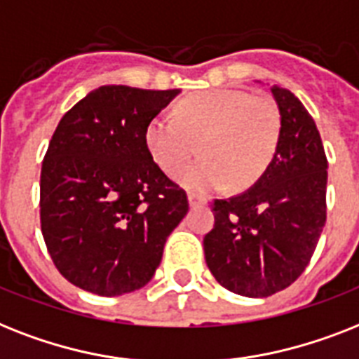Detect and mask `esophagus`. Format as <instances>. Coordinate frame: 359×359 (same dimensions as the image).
I'll list each match as a JSON object with an SVG mask.
<instances>
[{"instance_id": "1", "label": "esophagus", "mask_w": 359, "mask_h": 359, "mask_svg": "<svg viewBox=\"0 0 359 359\" xmlns=\"http://www.w3.org/2000/svg\"><path fill=\"white\" fill-rule=\"evenodd\" d=\"M189 205L191 208H200V205H205V198L198 196V194L194 193H189Z\"/></svg>"}]
</instances>
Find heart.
I'll list each match as a JSON object with an SVG mask.
<instances>
[{
  "label": "heart",
  "mask_w": 359,
  "mask_h": 359,
  "mask_svg": "<svg viewBox=\"0 0 359 359\" xmlns=\"http://www.w3.org/2000/svg\"><path fill=\"white\" fill-rule=\"evenodd\" d=\"M280 111L269 96L213 88L177 103L174 118L156 116L146 128V148L166 174L193 157L196 163L176 174L180 185L208 193L231 185L250 187L271 165L280 142Z\"/></svg>",
  "instance_id": "heart-1"
}]
</instances>
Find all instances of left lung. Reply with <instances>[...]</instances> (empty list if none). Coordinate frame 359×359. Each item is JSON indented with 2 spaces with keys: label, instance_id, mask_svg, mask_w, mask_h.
I'll return each instance as SVG.
<instances>
[{
  "label": "left lung",
  "instance_id": "8db88e82",
  "mask_svg": "<svg viewBox=\"0 0 359 359\" xmlns=\"http://www.w3.org/2000/svg\"><path fill=\"white\" fill-rule=\"evenodd\" d=\"M280 142L250 189L211 203L205 263L231 293L263 298L289 287L308 266L326 222L328 161L315 120L287 88L272 85Z\"/></svg>",
  "mask_w": 359,
  "mask_h": 359
}]
</instances>
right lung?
<instances>
[{"label":"right lung","instance_id":"right-lung-1","mask_svg":"<svg viewBox=\"0 0 359 359\" xmlns=\"http://www.w3.org/2000/svg\"><path fill=\"white\" fill-rule=\"evenodd\" d=\"M180 93L103 85L57 126L40 174V224L76 287L120 297L156 274L189 202L151 159L144 135Z\"/></svg>","mask_w":359,"mask_h":359}]
</instances>
